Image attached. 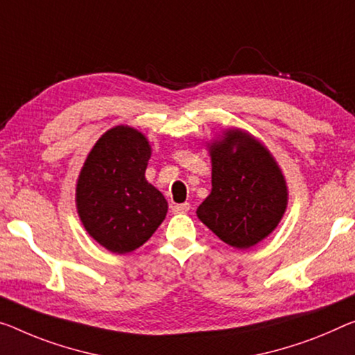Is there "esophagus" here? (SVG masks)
I'll list each match as a JSON object with an SVG mask.
<instances>
[{"label":"esophagus","mask_w":355,"mask_h":355,"mask_svg":"<svg viewBox=\"0 0 355 355\" xmlns=\"http://www.w3.org/2000/svg\"><path fill=\"white\" fill-rule=\"evenodd\" d=\"M189 209H190L189 203H178V205L171 206L173 214H184V212H187Z\"/></svg>","instance_id":"1"}]
</instances>
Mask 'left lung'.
<instances>
[{
	"label": "left lung",
	"instance_id": "left-lung-1",
	"mask_svg": "<svg viewBox=\"0 0 355 355\" xmlns=\"http://www.w3.org/2000/svg\"><path fill=\"white\" fill-rule=\"evenodd\" d=\"M211 193L196 217L223 243L249 249L279 225L288 203L284 174L260 139L243 128H225L206 143Z\"/></svg>",
	"mask_w": 355,
	"mask_h": 355
}]
</instances>
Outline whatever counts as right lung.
I'll return each instance as SVG.
<instances>
[{
	"instance_id": "add662e5",
	"label": "right lung",
	"mask_w": 355,
	"mask_h": 355,
	"mask_svg": "<svg viewBox=\"0 0 355 355\" xmlns=\"http://www.w3.org/2000/svg\"><path fill=\"white\" fill-rule=\"evenodd\" d=\"M150 155L144 133L116 125L100 136L80 168L78 216L85 232L109 252H133L165 220V196L146 179Z\"/></svg>"
}]
</instances>
